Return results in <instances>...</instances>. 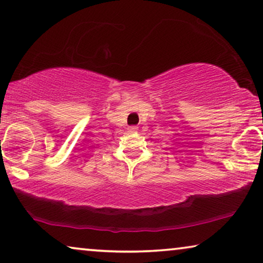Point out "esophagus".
<instances>
[{
    "label": "esophagus",
    "instance_id": "obj_1",
    "mask_svg": "<svg viewBox=\"0 0 263 263\" xmlns=\"http://www.w3.org/2000/svg\"><path fill=\"white\" fill-rule=\"evenodd\" d=\"M137 129H139V128H137L136 126H132V127L128 128V132H129V133H136Z\"/></svg>",
    "mask_w": 263,
    "mask_h": 263
}]
</instances>
